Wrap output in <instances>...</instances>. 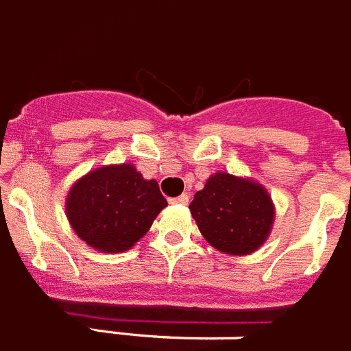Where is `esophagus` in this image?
Listing matches in <instances>:
<instances>
[{
	"label": "esophagus",
	"mask_w": 351,
	"mask_h": 351,
	"mask_svg": "<svg viewBox=\"0 0 351 351\" xmlns=\"http://www.w3.org/2000/svg\"><path fill=\"white\" fill-rule=\"evenodd\" d=\"M188 200H190V197L186 195V193H182V195H179L178 199H170V204H182L186 206Z\"/></svg>",
	"instance_id": "obj_1"
}]
</instances>
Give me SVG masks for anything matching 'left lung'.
<instances>
[{"instance_id":"left-lung-1","label":"left lung","mask_w":351,"mask_h":351,"mask_svg":"<svg viewBox=\"0 0 351 351\" xmlns=\"http://www.w3.org/2000/svg\"><path fill=\"white\" fill-rule=\"evenodd\" d=\"M190 211L206 241L229 256L259 250L275 221L274 200L261 182L229 172L209 176Z\"/></svg>"}]
</instances>
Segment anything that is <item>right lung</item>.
<instances>
[{"mask_svg":"<svg viewBox=\"0 0 351 351\" xmlns=\"http://www.w3.org/2000/svg\"><path fill=\"white\" fill-rule=\"evenodd\" d=\"M154 179H143L133 163L103 165L74 182L65 215L77 234L97 252L130 250L167 208Z\"/></svg>","mask_w":351,"mask_h":351,"instance_id":"right-lung-1","label":"right lung"}]
</instances>
